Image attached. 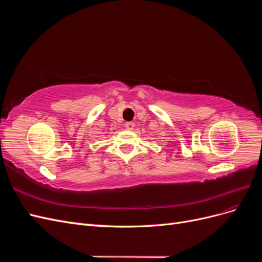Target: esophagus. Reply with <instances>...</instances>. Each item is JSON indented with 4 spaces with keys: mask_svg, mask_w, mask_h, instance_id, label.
<instances>
[{
    "mask_svg": "<svg viewBox=\"0 0 262 262\" xmlns=\"http://www.w3.org/2000/svg\"><path fill=\"white\" fill-rule=\"evenodd\" d=\"M124 126H125L126 130H132L134 128V123L133 122H125Z\"/></svg>",
    "mask_w": 262,
    "mask_h": 262,
    "instance_id": "1",
    "label": "esophagus"
}]
</instances>
